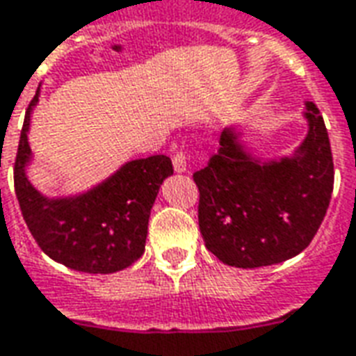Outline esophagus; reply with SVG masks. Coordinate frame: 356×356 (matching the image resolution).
<instances>
[{
  "instance_id": "esophagus-1",
  "label": "esophagus",
  "mask_w": 356,
  "mask_h": 356,
  "mask_svg": "<svg viewBox=\"0 0 356 356\" xmlns=\"http://www.w3.org/2000/svg\"><path fill=\"white\" fill-rule=\"evenodd\" d=\"M172 165H175L176 172H188V157H186V153L181 152V149L175 153Z\"/></svg>"
}]
</instances>
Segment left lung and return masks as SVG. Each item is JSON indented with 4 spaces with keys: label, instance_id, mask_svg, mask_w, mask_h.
Returning a JSON list of instances; mask_svg holds the SVG:
<instances>
[{
    "label": "left lung",
    "instance_id": "left-lung-1",
    "mask_svg": "<svg viewBox=\"0 0 356 356\" xmlns=\"http://www.w3.org/2000/svg\"><path fill=\"white\" fill-rule=\"evenodd\" d=\"M307 138L292 159L256 163L237 134L222 132L220 149L193 175L199 229L227 266H273L305 250L323 224L334 189V161L323 115L307 102Z\"/></svg>",
    "mask_w": 356,
    "mask_h": 356
}]
</instances>
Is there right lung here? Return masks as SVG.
I'll return each instance as SVG.
<instances>
[{"instance_id":"obj_1","label":"right lung","mask_w":356,"mask_h":356,"mask_svg":"<svg viewBox=\"0 0 356 356\" xmlns=\"http://www.w3.org/2000/svg\"><path fill=\"white\" fill-rule=\"evenodd\" d=\"M26 111L15 159V191L28 229L43 252L85 273H115L144 254L149 212L163 180L175 172L167 155L136 159L74 199H45L24 175L30 159Z\"/></svg>"}]
</instances>
